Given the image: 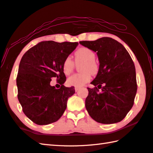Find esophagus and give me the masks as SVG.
I'll return each instance as SVG.
<instances>
[{"mask_svg":"<svg viewBox=\"0 0 153 153\" xmlns=\"http://www.w3.org/2000/svg\"><path fill=\"white\" fill-rule=\"evenodd\" d=\"M79 89H80V88H77V87H76V88H75V91H76V92L78 91Z\"/></svg>","mask_w":153,"mask_h":153,"instance_id":"1","label":"esophagus"}]
</instances>
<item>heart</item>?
Segmentation results:
<instances>
[{"label":"heart","instance_id":"obj_1","mask_svg":"<svg viewBox=\"0 0 153 153\" xmlns=\"http://www.w3.org/2000/svg\"><path fill=\"white\" fill-rule=\"evenodd\" d=\"M95 58V52L88 48L83 47L77 50L75 52V61L77 64L82 62L79 66V71L82 72L76 74L69 77L67 80L68 84L74 87L83 86L90 80L91 74H97L99 71V65ZM74 68V62L70 57L64 59L62 68L65 74L70 75Z\"/></svg>","mask_w":153,"mask_h":153}]
</instances>
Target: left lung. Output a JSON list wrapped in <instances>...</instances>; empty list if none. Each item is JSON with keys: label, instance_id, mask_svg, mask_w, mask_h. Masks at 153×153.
I'll use <instances>...</instances> for the list:
<instances>
[{"label": "left lung", "instance_id": "obj_1", "mask_svg": "<svg viewBox=\"0 0 153 153\" xmlns=\"http://www.w3.org/2000/svg\"><path fill=\"white\" fill-rule=\"evenodd\" d=\"M79 44L97 52L100 62L97 76L91 82L95 88H88L85 107L89 115L100 123L120 122L132 108L137 94L132 58L125 47L111 38L81 41Z\"/></svg>", "mask_w": 153, "mask_h": 153}]
</instances>
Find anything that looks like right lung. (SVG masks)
<instances>
[{
  "instance_id": "right-lung-1",
  "label": "right lung",
  "mask_w": 153,
  "mask_h": 153,
  "mask_svg": "<svg viewBox=\"0 0 153 153\" xmlns=\"http://www.w3.org/2000/svg\"><path fill=\"white\" fill-rule=\"evenodd\" d=\"M77 45V42L44 41L23 55L16 77L18 99L24 113L34 123H52L64 113L75 89L63 85L66 77L62 64ZM52 77L61 85L59 89L50 85Z\"/></svg>"
}]
</instances>
